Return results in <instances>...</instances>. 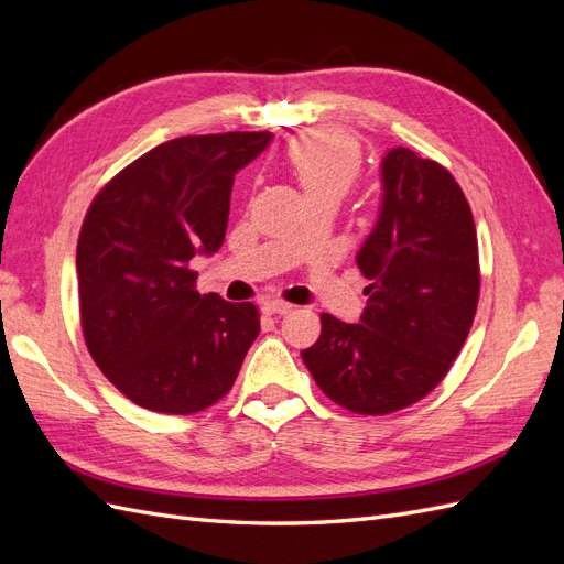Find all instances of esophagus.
<instances>
[{"instance_id": "obj_1", "label": "esophagus", "mask_w": 564, "mask_h": 564, "mask_svg": "<svg viewBox=\"0 0 564 564\" xmlns=\"http://www.w3.org/2000/svg\"><path fill=\"white\" fill-rule=\"evenodd\" d=\"M263 311H265L268 315H286V313L294 311V305L286 303V301L272 299V301H265V303H263Z\"/></svg>"}]
</instances>
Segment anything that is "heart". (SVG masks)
Segmentation results:
<instances>
[{"label": "heart", "mask_w": 564, "mask_h": 564, "mask_svg": "<svg viewBox=\"0 0 564 564\" xmlns=\"http://www.w3.org/2000/svg\"><path fill=\"white\" fill-rule=\"evenodd\" d=\"M284 160L311 202L346 197L362 172V150L352 135L313 129L289 141Z\"/></svg>", "instance_id": "obj_1"}]
</instances>
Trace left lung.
<instances>
[{
    "label": "left lung",
    "mask_w": 564,
    "mask_h": 564,
    "mask_svg": "<svg viewBox=\"0 0 564 564\" xmlns=\"http://www.w3.org/2000/svg\"><path fill=\"white\" fill-rule=\"evenodd\" d=\"M383 204L357 268L369 280L357 324L322 313L301 357L332 402L383 416L429 395L464 348L480 299L470 204L445 166L392 148Z\"/></svg>",
    "instance_id": "1"
}]
</instances>
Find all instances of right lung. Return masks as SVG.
<instances>
[{"label": "right lung", "mask_w": 564, "mask_h": 564, "mask_svg": "<svg viewBox=\"0 0 564 564\" xmlns=\"http://www.w3.org/2000/svg\"><path fill=\"white\" fill-rule=\"evenodd\" d=\"M270 139L181 135L133 160L89 204L77 240L84 344L133 404L197 414L240 373L259 308L199 294L191 261L224 245L235 174Z\"/></svg>", "instance_id": "1"}]
</instances>
